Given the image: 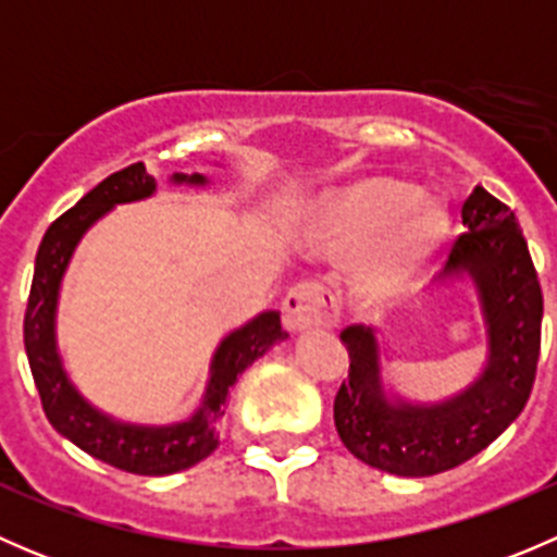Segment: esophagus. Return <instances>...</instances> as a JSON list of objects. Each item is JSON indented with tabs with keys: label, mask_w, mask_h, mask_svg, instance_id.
I'll return each instance as SVG.
<instances>
[{
	"label": "esophagus",
	"mask_w": 557,
	"mask_h": 557,
	"mask_svg": "<svg viewBox=\"0 0 557 557\" xmlns=\"http://www.w3.org/2000/svg\"><path fill=\"white\" fill-rule=\"evenodd\" d=\"M334 318V296L318 283H299L283 299V323L290 334L325 325Z\"/></svg>",
	"instance_id": "obj_1"
}]
</instances>
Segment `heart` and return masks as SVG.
<instances>
[{"instance_id": "1", "label": "heart", "mask_w": 557, "mask_h": 557, "mask_svg": "<svg viewBox=\"0 0 557 557\" xmlns=\"http://www.w3.org/2000/svg\"><path fill=\"white\" fill-rule=\"evenodd\" d=\"M453 239L442 201L391 174L331 190L314 207L305 243L325 261H350V290L367 305H393L425 283Z\"/></svg>"}]
</instances>
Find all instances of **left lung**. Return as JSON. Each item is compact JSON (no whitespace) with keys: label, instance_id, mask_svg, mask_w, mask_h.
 <instances>
[{"label":"left lung","instance_id":"1","mask_svg":"<svg viewBox=\"0 0 557 557\" xmlns=\"http://www.w3.org/2000/svg\"><path fill=\"white\" fill-rule=\"evenodd\" d=\"M463 226L440 280L466 285L485 339L480 374L450 396L418 401L391 385L387 352L372 325L342 331L350 377L334 398L345 447L372 469L431 476L485 450L518 420L531 396L542 334V288L520 223L482 185L463 205Z\"/></svg>","mask_w":557,"mask_h":557}]
</instances>
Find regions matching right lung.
I'll use <instances>...</instances> for the list:
<instances>
[{
	"instance_id": "obj_1",
	"label": "right lung",
	"mask_w": 557,
	"mask_h": 557,
	"mask_svg": "<svg viewBox=\"0 0 557 557\" xmlns=\"http://www.w3.org/2000/svg\"><path fill=\"white\" fill-rule=\"evenodd\" d=\"M170 183L207 188L212 180L201 172H174ZM153 194L156 180L150 177L145 164H132L102 180L72 210L50 223L37 250L35 280H32L24 320V345L45 414L64 440L115 469L145 476H164L190 469L218 450L221 445L218 425L226 414L234 383L269 347L288 339V334L280 325L277 310L258 312L239 329L228 331L210 358V372H207L199 407L177 423H132V420L104 412L83 396L81 387L72 383L66 372L64 358L59 352V336H55L61 283H64L77 245L91 232V226H97L117 205L145 201Z\"/></svg>"
}]
</instances>
